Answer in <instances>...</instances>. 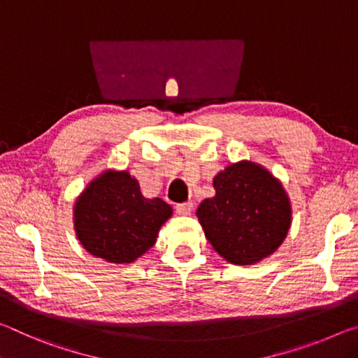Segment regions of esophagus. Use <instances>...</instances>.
I'll return each mask as SVG.
<instances>
[{"mask_svg": "<svg viewBox=\"0 0 358 358\" xmlns=\"http://www.w3.org/2000/svg\"><path fill=\"white\" fill-rule=\"evenodd\" d=\"M193 209V203L192 201H187V203H180L176 206V213L180 214V215H189Z\"/></svg>", "mask_w": 358, "mask_h": 358, "instance_id": "esophagus-1", "label": "esophagus"}]
</instances>
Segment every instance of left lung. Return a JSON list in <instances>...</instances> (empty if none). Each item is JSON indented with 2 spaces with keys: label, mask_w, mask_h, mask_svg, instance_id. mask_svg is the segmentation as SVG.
<instances>
[{
  "label": "left lung",
  "mask_w": 358,
  "mask_h": 358,
  "mask_svg": "<svg viewBox=\"0 0 358 358\" xmlns=\"http://www.w3.org/2000/svg\"><path fill=\"white\" fill-rule=\"evenodd\" d=\"M215 195L196 209L204 236L231 265L273 255L292 225V203L280 180L260 163L241 160L214 176Z\"/></svg>",
  "instance_id": "obj_1"
}]
</instances>
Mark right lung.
Returning <instances> with one entry per match:
<instances>
[{
  "label": "right lung",
  "mask_w": 358,
  "mask_h": 358,
  "mask_svg": "<svg viewBox=\"0 0 358 358\" xmlns=\"http://www.w3.org/2000/svg\"><path fill=\"white\" fill-rule=\"evenodd\" d=\"M173 215L162 198H145L127 169L108 168L79 193L73 206L74 233L90 255L128 265L155 244L158 231Z\"/></svg>",
  "instance_id": "add662e5"
}]
</instances>
